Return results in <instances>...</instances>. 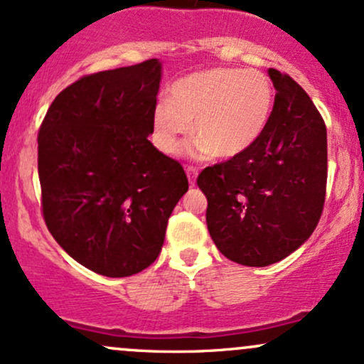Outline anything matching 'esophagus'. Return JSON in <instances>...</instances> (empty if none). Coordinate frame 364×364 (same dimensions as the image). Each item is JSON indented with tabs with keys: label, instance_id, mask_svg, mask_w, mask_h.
Masks as SVG:
<instances>
[{
	"label": "esophagus",
	"instance_id": "obj_1",
	"mask_svg": "<svg viewBox=\"0 0 364 364\" xmlns=\"http://www.w3.org/2000/svg\"><path fill=\"white\" fill-rule=\"evenodd\" d=\"M186 174H188V181H190L191 186H195L196 176H198V169L195 166H186Z\"/></svg>",
	"mask_w": 364,
	"mask_h": 364
}]
</instances>
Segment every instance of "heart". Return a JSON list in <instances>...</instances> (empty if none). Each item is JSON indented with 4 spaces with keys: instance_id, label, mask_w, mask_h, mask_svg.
<instances>
[{
    "instance_id": "b5f03b06",
    "label": "heart",
    "mask_w": 364,
    "mask_h": 364,
    "mask_svg": "<svg viewBox=\"0 0 364 364\" xmlns=\"http://www.w3.org/2000/svg\"><path fill=\"white\" fill-rule=\"evenodd\" d=\"M274 109V87L257 70L210 68L179 78L169 99L152 112V136L159 150L176 156L191 133L196 150L217 159L243 156L260 140Z\"/></svg>"
}]
</instances>
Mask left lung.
Wrapping results in <instances>:
<instances>
[{"mask_svg": "<svg viewBox=\"0 0 364 364\" xmlns=\"http://www.w3.org/2000/svg\"><path fill=\"white\" fill-rule=\"evenodd\" d=\"M269 75L275 99L260 140L196 178L215 246L246 267H267L298 250L315 231L327 191L323 118L289 75Z\"/></svg>", "mask_w": 364, "mask_h": 364, "instance_id": "1", "label": "left lung"}]
</instances>
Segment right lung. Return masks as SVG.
I'll list each match as a JSON object with an SVG mask.
<instances>
[{
  "mask_svg": "<svg viewBox=\"0 0 364 364\" xmlns=\"http://www.w3.org/2000/svg\"><path fill=\"white\" fill-rule=\"evenodd\" d=\"M159 82V60L85 75L39 128L44 223L70 257L106 277L152 265L188 191L183 166L149 141Z\"/></svg>",
  "mask_w": 364,
  "mask_h": 364,
  "instance_id": "1",
  "label": "right lung"
}]
</instances>
